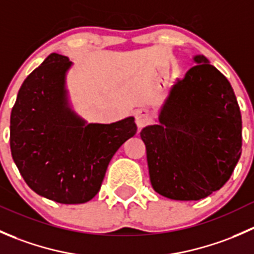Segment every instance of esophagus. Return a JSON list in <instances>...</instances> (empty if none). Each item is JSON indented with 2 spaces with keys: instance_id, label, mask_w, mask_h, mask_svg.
I'll list each match as a JSON object with an SVG mask.
<instances>
[{
  "instance_id": "34e87169",
  "label": "esophagus",
  "mask_w": 254,
  "mask_h": 254,
  "mask_svg": "<svg viewBox=\"0 0 254 254\" xmlns=\"http://www.w3.org/2000/svg\"><path fill=\"white\" fill-rule=\"evenodd\" d=\"M150 113H148V111H146V109H140V111L135 113V123H136L139 129H141L145 125H147L150 123Z\"/></svg>"
}]
</instances>
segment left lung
<instances>
[{
	"label": "left lung",
	"mask_w": 254,
	"mask_h": 254,
	"mask_svg": "<svg viewBox=\"0 0 254 254\" xmlns=\"http://www.w3.org/2000/svg\"><path fill=\"white\" fill-rule=\"evenodd\" d=\"M193 61L170 88L157 124L140 132L152 188L173 200H199L219 190L242 147V118L229 79L204 55Z\"/></svg>",
	"instance_id": "obj_1"
}]
</instances>
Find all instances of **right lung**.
<instances>
[{"label":"right lung","mask_w":254,"mask_h":254,"mask_svg":"<svg viewBox=\"0 0 254 254\" xmlns=\"http://www.w3.org/2000/svg\"><path fill=\"white\" fill-rule=\"evenodd\" d=\"M73 64L53 53L24 79L11 113V152L25 183L44 198L82 204L96 196L118 148L136 134L134 117L87 123L72 109Z\"/></svg>","instance_id":"add662e5"}]
</instances>
